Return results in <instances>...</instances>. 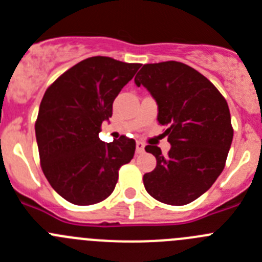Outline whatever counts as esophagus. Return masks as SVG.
Wrapping results in <instances>:
<instances>
[{"label": "esophagus", "mask_w": 262, "mask_h": 262, "mask_svg": "<svg viewBox=\"0 0 262 262\" xmlns=\"http://www.w3.org/2000/svg\"><path fill=\"white\" fill-rule=\"evenodd\" d=\"M144 147L142 142H136V154H143L144 152Z\"/></svg>", "instance_id": "34e87169"}]
</instances>
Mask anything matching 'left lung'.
I'll use <instances>...</instances> for the list:
<instances>
[{
    "mask_svg": "<svg viewBox=\"0 0 262 262\" xmlns=\"http://www.w3.org/2000/svg\"><path fill=\"white\" fill-rule=\"evenodd\" d=\"M135 84L156 101L170 143L168 156L157 145L145 147L157 161L143 177L145 190L166 205L193 202L223 172L233 138L227 101L205 76L178 61L145 64Z\"/></svg>",
    "mask_w": 262,
    "mask_h": 262,
    "instance_id": "1",
    "label": "left lung"
}]
</instances>
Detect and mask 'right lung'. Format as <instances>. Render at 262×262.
Masks as SVG:
<instances>
[{"mask_svg": "<svg viewBox=\"0 0 262 262\" xmlns=\"http://www.w3.org/2000/svg\"><path fill=\"white\" fill-rule=\"evenodd\" d=\"M140 64L105 56L85 59L62 73L40 102L35 135L43 173L53 190L73 205H94L115 189L118 170L131 161L135 140L105 143L101 124Z\"/></svg>", "mask_w": 262, "mask_h": 262, "instance_id": "right-lung-1", "label": "right lung"}]
</instances>
